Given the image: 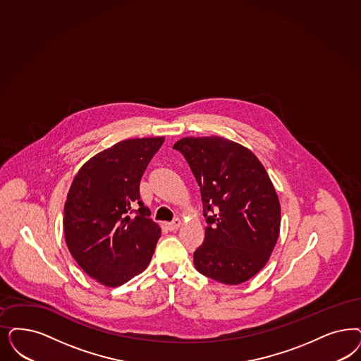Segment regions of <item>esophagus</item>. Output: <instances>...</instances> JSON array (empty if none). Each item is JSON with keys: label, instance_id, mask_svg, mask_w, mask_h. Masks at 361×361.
Listing matches in <instances>:
<instances>
[{"label": "esophagus", "instance_id": "34e87169", "mask_svg": "<svg viewBox=\"0 0 361 361\" xmlns=\"http://www.w3.org/2000/svg\"><path fill=\"white\" fill-rule=\"evenodd\" d=\"M180 225H181V220H180V219H174L172 223H166L165 226H166L169 231H176V229L180 228Z\"/></svg>", "mask_w": 361, "mask_h": 361}]
</instances>
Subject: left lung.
I'll use <instances>...</instances> for the list:
<instances>
[{
    "instance_id": "8db88e82",
    "label": "left lung",
    "mask_w": 361,
    "mask_h": 361,
    "mask_svg": "<svg viewBox=\"0 0 361 361\" xmlns=\"http://www.w3.org/2000/svg\"><path fill=\"white\" fill-rule=\"evenodd\" d=\"M173 148L199 183L207 219L204 243L193 253L196 269L228 286L248 281L269 260L280 233V201L264 165L224 137H184Z\"/></svg>"
}]
</instances>
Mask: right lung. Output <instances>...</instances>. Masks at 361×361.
<instances>
[{
    "label": "right lung",
    "instance_id": "right-lung-1",
    "mask_svg": "<svg viewBox=\"0 0 361 361\" xmlns=\"http://www.w3.org/2000/svg\"><path fill=\"white\" fill-rule=\"evenodd\" d=\"M165 137L129 138L89 159L63 208V236L81 269L105 286L141 274L161 236L140 200V181ZM140 208L132 216L133 207Z\"/></svg>",
    "mask_w": 361,
    "mask_h": 361
}]
</instances>
